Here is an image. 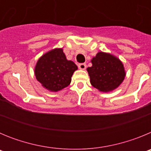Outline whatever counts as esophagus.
<instances>
[{
	"mask_svg": "<svg viewBox=\"0 0 151 151\" xmlns=\"http://www.w3.org/2000/svg\"><path fill=\"white\" fill-rule=\"evenodd\" d=\"M78 68L80 69H86V64L85 63H81V64H78Z\"/></svg>",
	"mask_w": 151,
	"mask_h": 151,
	"instance_id": "obj_1",
	"label": "esophagus"
}]
</instances>
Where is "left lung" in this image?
Returning a JSON list of instances; mask_svg holds the SVG:
<instances>
[{
  "instance_id": "left-lung-1",
  "label": "left lung",
  "mask_w": 151,
  "mask_h": 151,
  "mask_svg": "<svg viewBox=\"0 0 151 151\" xmlns=\"http://www.w3.org/2000/svg\"><path fill=\"white\" fill-rule=\"evenodd\" d=\"M91 63L92 66L87 69L91 84L100 91H112L123 82L125 76L123 64L115 56L98 52L92 58Z\"/></svg>"
}]
</instances>
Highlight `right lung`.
Returning <instances> with one entry per match:
<instances>
[{"instance_id":"add662e5","label":"right lung","mask_w":151,"mask_h":151,"mask_svg":"<svg viewBox=\"0 0 151 151\" xmlns=\"http://www.w3.org/2000/svg\"><path fill=\"white\" fill-rule=\"evenodd\" d=\"M78 67L66 60L62 48H55L41 56L35 67V75L45 88L57 92L70 84Z\"/></svg>"}]
</instances>
